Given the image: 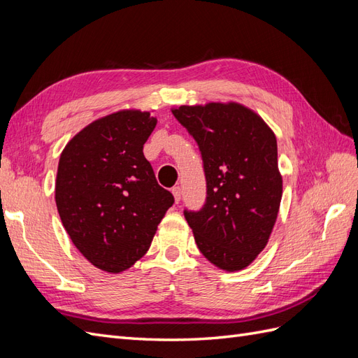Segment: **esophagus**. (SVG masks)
<instances>
[{
    "label": "esophagus",
    "mask_w": 358,
    "mask_h": 358,
    "mask_svg": "<svg viewBox=\"0 0 358 358\" xmlns=\"http://www.w3.org/2000/svg\"><path fill=\"white\" fill-rule=\"evenodd\" d=\"M171 192H173V196H175V201L179 203V201H180V194H182L180 187H173V188H171Z\"/></svg>",
    "instance_id": "obj_1"
}]
</instances>
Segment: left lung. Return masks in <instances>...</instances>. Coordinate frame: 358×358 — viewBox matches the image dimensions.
<instances>
[{
	"label": "left lung",
	"mask_w": 358,
	"mask_h": 358,
	"mask_svg": "<svg viewBox=\"0 0 358 358\" xmlns=\"http://www.w3.org/2000/svg\"><path fill=\"white\" fill-rule=\"evenodd\" d=\"M199 146L206 200L183 215L201 254L229 272L267 245L282 197L276 137L258 115L230 103L171 110Z\"/></svg>",
	"instance_id": "left-lung-1"
}]
</instances>
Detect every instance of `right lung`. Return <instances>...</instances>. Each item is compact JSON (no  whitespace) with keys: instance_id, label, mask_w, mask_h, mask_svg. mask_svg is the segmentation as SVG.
Masks as SVG:
<instances>
[{"instance_id":"1","label":"right lung","mask_w":358,"mask_h":358,"mask_svg":"<svg viewBox=\"0 0 358 358\" xmlns=\"http://www.w3.org/2000/svg\"><path fill=\"white\" fill-rule=\"evenodd\" d=\"M155 125L148 112L112 113L83 128L61 154L55 200L62 225L104 272L119 273L142 258L175 203L143 155Z\"/></svg>"}]
</instances>
